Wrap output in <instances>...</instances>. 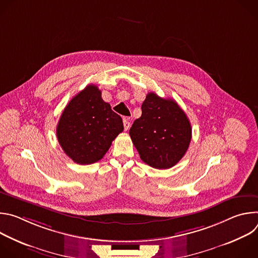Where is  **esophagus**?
Returning <instances> with one entry per match:
<instances>
[{
    "label": "esophagus",
    "instance_id": "34e87169",
    "mask_svg": "<svg viewBox=\"0 0 258 258\" xmlns=\"http://www.w3.org/2000/svg\"><path fill=\"white\" fill-rule=\"evenodd\" d=\"M123 127H124V131H128L131 127V122L127 117L123 118Z\"/></svg>",
    "mask_w": 258,
    "mask_h": 258
}]
</instances>
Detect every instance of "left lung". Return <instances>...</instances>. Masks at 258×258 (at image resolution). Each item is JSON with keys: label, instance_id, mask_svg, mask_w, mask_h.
Segmentation results:
<instances>
[{"label": "left lung", "instance_id": "1", "mask_svg": "<svg viewBox=\"0 0 258 258\" xmlns=\"http://www.w3.org/2000/svg\"><path fill=\"white\" fill-rule=\"evenodd\" d=\"M141 159L157 169L174 166L186 154L192 127L183 110L172 99L149 93L142 104V115L130 130Z\"/></svg>", "mask_w": 258, "mask_h": 258}]
</instances>
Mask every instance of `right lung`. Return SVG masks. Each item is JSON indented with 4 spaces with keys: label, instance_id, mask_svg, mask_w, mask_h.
Here are the masks:
<instances>
[{
    "label": "right lung",
    "instance_id": "1",
    "mask_svg": "<svg viewBox=\"0 0 258 258\" xmlns=\"http://www.w3.org/2000/svg\"><path fill=\"white\" fill-rule=\"evenodd\" d=\"M122 131L121 117L103 101L98 87L89 85L67 104L56 134L65 154L85 165L101 160Z\"/></svg>",
    "mask_w": 258,
    "mask_h": 258
}]
</instances>
